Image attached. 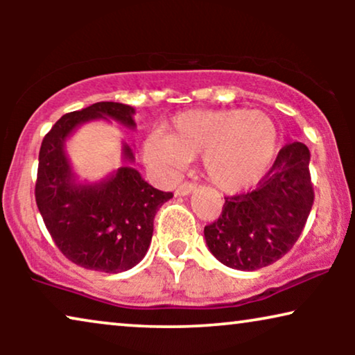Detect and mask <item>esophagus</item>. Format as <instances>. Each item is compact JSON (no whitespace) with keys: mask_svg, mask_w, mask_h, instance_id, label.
Returning <instances> with one entry per match:
<instances>
[{"mask_svg":"<svg viewBox=\"0 0 355 355\" xmlns=\"http://www.w3.org/2000/svg\"><path fill=\"white\" fill-rule=\"evenodd\" d=\"M193 191H196V184L182 182V184H179L178 189H176V196L184 197V196H189V193L193 192Z\"/></svg>","mask_w":355,"mask_h":355,"instance_id":"esophagus-1","label":"esophagus"}]
</instances>
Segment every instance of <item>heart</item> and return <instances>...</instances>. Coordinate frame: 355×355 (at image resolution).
<instances>
[{"mask_svg":"<svg viewBox=\"0 0 355 355\" xmlns=\"http://www.w3.org/2000/svg\"><path fill=\"white\" fill-rule=\"evenodd\" d=\"M278 129L260 111L244 108L186 111L174 118L169 134L157 132L145 142V155L171 174L203 153L207 178L226 192L255 184L273 162Z\"/></svg>","mask_w":355,"mask_h":355,"instance_id":"1","label":"heart"}]
</instances>
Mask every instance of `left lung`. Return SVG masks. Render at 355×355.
<instances>
[{
    "instance_id": "left-lung-1",
    "label": "left lung",
    "mask_w": 355,
    "mask_h": 355,
    "mask_svg": "<svg viewBox=\"0 0 355 355\" xmlns=\"http://www.w3.org/2000/svg\"><path fill=\"white\" fill-rule=\"evenodd\" d=\"M309 163L307 145H284L255 191L225 197L220 218L203 230L208 249L223 265L254 271L293 249L315 198Z\"/></svg>"
}]
</instances>
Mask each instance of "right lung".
<instances>
[{"mask_svg": "<svg viewBox=\"0 0 355 355\" xmlns=\"http://www.w3.org/2000/svg\"><path fill=\"white\" fill-rule=\"evenodd\" d=\"M134 108L100 101L56 121L38 153L35 200L58 249L87 270L121 273L147 254L158 208L173 197L145 182L137 169L123 166L98 184H79L64 152L77 125L92 119H114L134 129ZM124 162H134L129 145Z\"/></svg>", "mask_w": 355, "mask_h": 355, "instance_id": "add662e5", "label": "right lung"}]
</instances>
